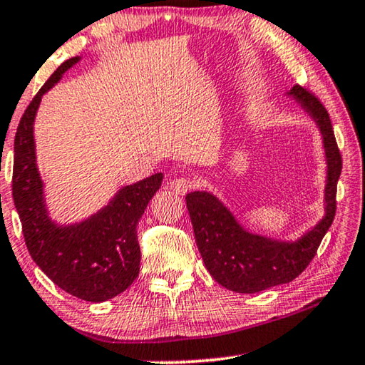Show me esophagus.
<instances>
[{
  "label": "esophagus",
  "instance_id": "34e87169",
  "mask_svg": "<svg viewBox=\"0 0 365 365\" xmlns=\"http://www.w3.org/2000/svg\"><path fill=\"white\" fill-rule=\"evenodd\" d=\"M168 187H170L172 192L183 195V193H187L188 190H192L195 187V182L192 180V178L178 177V178H172L170 183H168Z\"/></svg>",
  "mask_w": 365,
  "mask_h": 365
}]
</instances>
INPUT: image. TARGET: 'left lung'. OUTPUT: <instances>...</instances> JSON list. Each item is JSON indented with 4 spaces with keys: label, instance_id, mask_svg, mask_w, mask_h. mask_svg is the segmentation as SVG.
<instances>
[{
    "label": "left lung",
    "instance_id": "obj_1",
    "mask_svg": "<svg viewBox=\"0 0 365 365\" xmlns=\"http://www.w3.org/2000/svg\"><path fill=\"white\" fill-rule=\"evenodd\" d=\"M287 96L316 122L322 135L327 177L324 217L316 227L296 241L273 240L245 230L213 193L192 192L185 197L205 266L217 283L235 292L253 294L297 278L316 256L336 215V192L342 158L329 114L319 99L301 86L292 87Z\"/></svg>",
    "mask_w": 365,
    "mask_h": 365
}]
</instances>
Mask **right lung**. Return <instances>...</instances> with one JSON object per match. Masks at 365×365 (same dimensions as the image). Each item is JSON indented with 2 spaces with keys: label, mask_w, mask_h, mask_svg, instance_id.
<instances>
[{
  "label": "right lung",
  "mask_w": 365,
  "mask_h": 365,
  "mask_svg": "<svg viewBox=\"0 0 365 365\" xmlns=\"http://www.w3.org/2000/svg\"><path fill=\"white\" fill-rule=\"evenodd\" d=\"M79 59H68L54 71L19 120L14 137L13 200L28 251L41 271L82 301L104 302L124 292L138 276L137 225L160 188L163 173L122 187L104 208L84 222L58 225L51 220L36 163L34 119L43 94Z\"/></svg>",
  "instance_id": "right-lung-1"
}]
</instances>
